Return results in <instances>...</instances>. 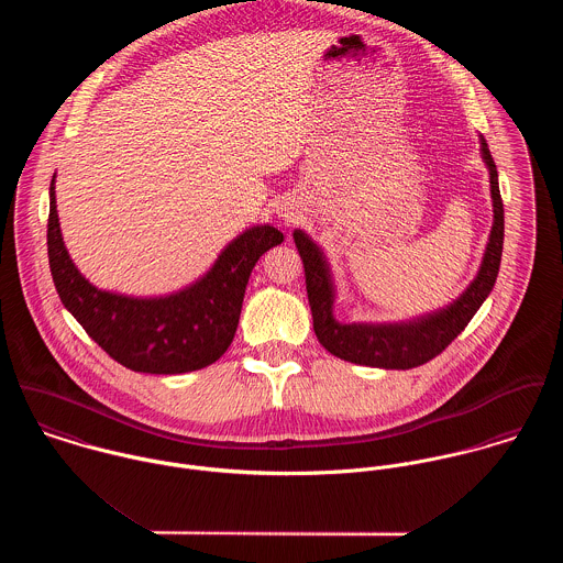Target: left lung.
I'll return each mask as SVG.
<instances>
[{
	"mask_svg": "<svg viewBox=\"0 0 563 563\" xmlns=\"http://www.w3.org/2000/svg\"><path fill=\"white\" fill-rule=\"evenodd\" d=\"M482 161L485 162L489 175V197L494 223L483 251L482 266L475 279L464 288L460 297H455L444 308L422 312L402 321H360L342 322L335 319V279L331 264L317 242L303 230H295L292 239L297 242L299 255L306 268V288L314 321V333L322 346L353 364L373 366V368H393L407 371L422 366L424 362L440 355L471 322L482 308L483 301L494 288L500 255H503V236H505V217L503 201L498 190V173L492 161L489 147L485 139L479 136Z\"/></svg>",
	"mask_w": 563,
	"mask_h": 563,
	"instance_id": "1",
	"label": "left lung"
}]
</instances>
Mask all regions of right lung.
I'll return each mask as SVG.
<instances>
[{"label":"right lung","instance_id":"right-lung-1","mask_svg":"<svg viewBox=\"0 0 563 563\" xmlns=\"http://www.w3.org/2000/svg\"><path fill=\"white\" fill-rule=\"evenodd\" d=\"M282 242L271 223L251 225L179 290L147 297L103 290L71 260L56 210V175L49 186L47 253L58 297L112 360L136 373L179 375L217 362L234 340L255 262Z\"/></svg>","mask_w":563,"mask_h":563}]
</instances>
